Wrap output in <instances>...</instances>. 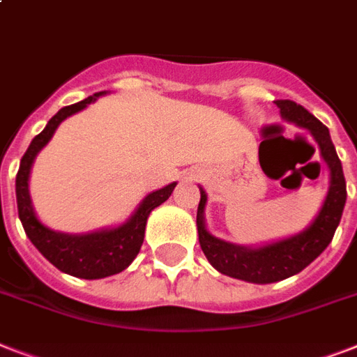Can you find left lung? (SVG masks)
<instances>
[{"label": "left lung", "instance_id": "1", "mask_svg": "<svg viewBox=\"0 0 357 357\" xmlns=\"http://www.w3.org/2000/svg\"><path fill=\"white\" fill-rule=\"evenodd\" d=\"M283 120L293 122L302 129H307L315 139L321 157L330 170V187L324 198V204L319 209V215L313 222L300 234L291 237L280 238L274 243L263 246H241V244L228 243L207 229L206 211L207 195L200 187V204L196 213V226H198V238L200 246L206 254L207 261L217 268L220 274L237 278L250 283H274L282 282L285 278L298 274L315 261L319 255L332 243L333 234L341 222L344 202H347V183L341 161L332 142L330 131L321 120L298 103L291 100H278L276 102Z\"/></svg>", "mask_w": 357, "mask_h": 357}]
</instances>
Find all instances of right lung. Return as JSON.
Listing matches in <instances>:
<instances>
[{
  "label": "right lung",
  "mask_w": 357,
  "mask_h": 357,
  "mask_svg": "<svg viewBox=\"0 0 357 357\" xmlns=\"http://www.w3.org/2000/svg\"><path fill=\"white\" fill-rule=\"evenodd\" d=\"M107 92H96L85 98L83 102L63 107L40 133L31 140L29 148L20 161V170L16 174V204H18V217L25 229V235L35 244V248L46 257L53 266L70 276L83 278V280H100V278L119 274L128 268L139 254L142 241H144L146 222L150 213L167 202L172 195L176 181L159 190H153L142 198L133 215L120 226L103 228L91 234H63L47 228L36 217L35 207L29 195V176L33 162L38 151L52 140L59 123L72 114L79 113L86 105L96 102L98 98Z\"/></svg>",
  "instance_id": "obj_1"
}]
</instances>
